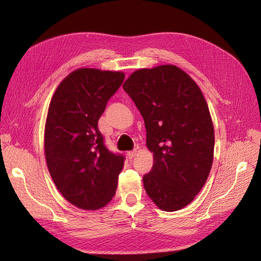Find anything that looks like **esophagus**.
I'll list each match as a JSON object with an SVG mask.
<instances>
[{
  "instance_id": "esophagus-1",
  "label": "esophagus",
  "mask_w": 261,
  "mask_h": 261,
  "mask_svg": "<svg viewBox=\"0 0 261 261\" xmlns=\"http://www.w3.org/2000/svg\"><path fill=\"white\" fill-rule=\"evenodd\" d=\"M136 153H137V150H133V151L127 152V156L129 158V159H133V158L136 155Z\"/></svg>"
}]
</instances>
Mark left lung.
Wrapping results in <instances>:
<instances>
[{
  "mask_svg": "<svg viewBox=\"0 0 261 261\" xmlns=\"http://www.w3.org/2000/svg\"><path fill=\"white\" fill-rule=\"evenodd\" d=\"M143 115L153 165L143 177L147 195L168 212L191 203L213 162L215 129L207 101L193 78L172 65L140 68L123 84Z\"/></svg>",
  "mask_w": 261,
  "mask_h": 261,
  "instance_id": "left-lung-1",
  "label": "left lung"
}]
</instances>
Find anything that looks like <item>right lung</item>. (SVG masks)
<instances>
[{
  "instance_id": "1",
  "label": "right lung",
  "mask_w": 261,
  "mask_h": 261,
  "mask_svg": "<svg viewBox=\"0 0 261 261\" xmlns=\"http://www.w3.org/2000/svg\"><path fill=\"white\" fill-rule=\"evenodd\" d=\"M115 70H73L52 96L44 126V155L50 175L64 198L83 210L112 200L124 156L110 152L98 121L124 81Z\"/></svg>"
}]
</instances>
